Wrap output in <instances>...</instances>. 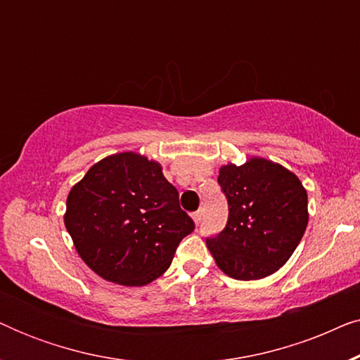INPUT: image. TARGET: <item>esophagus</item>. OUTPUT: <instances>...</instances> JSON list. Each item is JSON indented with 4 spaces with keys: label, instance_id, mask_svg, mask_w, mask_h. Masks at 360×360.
Listing matches in <instances>:
<instances>
[{
    "label": "esophagus",
    "instance_id": "34e87169",
    "mask_svg": "<svg viewBox=\"0 0 360 360\" xmlns=\"http://www.w3.org/2000/svg\"><path fill=\"white\" fill-rule=\"evenodd\" d=\"M201 214H203V211H201V210H198V211H195V213H193V214H191V218H193V221H195V223H196V224H198V223H200V221H201Z\"/></svg>",
    "mask_w": 360,
    "mask_h": 360
}]
</instances>
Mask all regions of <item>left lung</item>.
Returning a JSON list of instances; mask_svg holds the SVG:
<instances>
[{
	"label": "left lung",
	"mask_w": 360,
	"mask_h": 360,
	"mask_svg": "<svg viewBox=\"0 0 360 360\" xmlns=\"http://www.w3.org/2000/svg\"><path fill=\"white\" fill-rule=\"evenodd\" d=\"M228 198L226 228L206 239L216 265L236 280L269 277L292 257L308 224V195L298 176L272 160L252 157L219 169Z\"/></svg>",
	"instance_id": "1"
}]
</instances>
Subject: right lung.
<instances>
[{"label": "right lung", "instance_id": "add662e5", "mask_svg": "<svg viewBox=\"0 0 360 360\" xmlns=\"http://www.w3.org/2000/svg\"><path fill=\"white\" fill-rule=\"evenodd\" d=\"M63 223L83 262L126 287L159 278L195 229L162 165L136 152L96 162L72 186Z\"/></svg>", "mask_w": 360, "mask_h": 360}]
</instances>
